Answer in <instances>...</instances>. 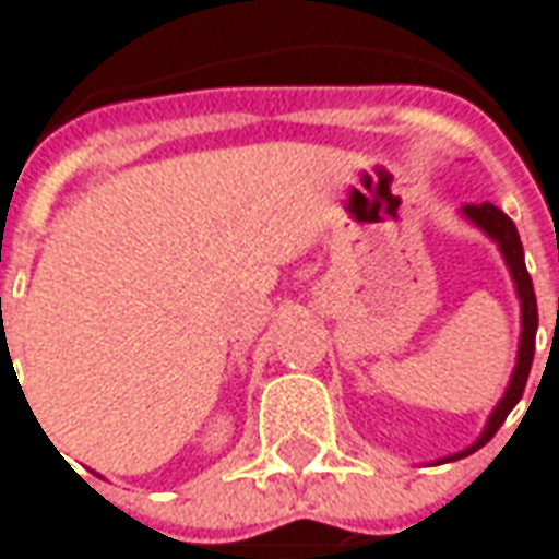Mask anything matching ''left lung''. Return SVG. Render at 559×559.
<instances>
[{
	"mask_svg": "<svg viewBox=\"0 0 559 559\" xmlns=\"http://www.w3.org/2000/svg\"><path fill=\"white\" fill-rule=\"evenodd\" d=\"M464 215L474 221L480 230L496 239L498 246H501V254H504V261H508V267H511V276H514L516 283V295H520V307H523V335H520V354H516V369L514 376H511V384H508V391L501 396V403L492 412V418H489V425L480 433V440L474 445H467L464 452L459 455H452V462L455 459H464V455H471V452H477L480 445H486L492 437H496V430L504 425V418H508V412L514 409L516 403H520V396L526 391V378H530V369H533V354H535V329H538V307H535V292H533V276L526 271V261H523V242H520V234H516L514 221L508 218L501 209H496L492 202H467L464 205Z\"/></svg>",
	"mask_w": 559,
	"mask_h": 559,
	"instance_id": "1",
	"label": "left lung"
}]
</instances>
